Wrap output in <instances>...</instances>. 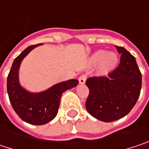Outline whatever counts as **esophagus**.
Listing matches in <instances>:
<instances>
[{
	"instance_id": "1",
	"label": "esophagus",
	"mask_w": 149,
	"mask_h": 149,
	"mask_svg": "<svg viewBox=\"0 0 149 149\" xmlns=\"http://www.w3.org/2000/svg\"><path fill=\"white\" fill-rule=\"evenodd\" d=\"M86 78H87V75L82 74L80 77H79L78 81H79V83H80L81 84H84L85 83V81H86Z\"/></svg>"
}]
</instances>
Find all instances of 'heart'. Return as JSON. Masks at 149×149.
<instances>
[{"label": "heart", "mask_w": 149, "mask_h": 149, "mask_svg": "<svg viewBox=\"0 0 149 149\" xmlns=\"http://www.w3.org/2000/svg\"><path fill=\"white\" fill-rule=\"evenodd\" d=\"M92 61L94 64L101 62V69L104 72H108L116 65L117 57L113 52H107L106 51L100 50L93 55Z\"/></svg>", "instance_id": "1"}]
</instances>
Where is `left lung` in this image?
Listing matches in <instances>:
<instances>
[{"instance_id": "obj_1", "label": "left lung", "mask_w": 149, "mask_h": 149, "mask_svg": "<svg viewBox=\"0 0 149 149\" xmlns=\"http://www.w3.org/2000/svg\"><path fill=\"white\" fill-rule=\"evenodd\" d=\"M116 47L121 53L118 66L108 76H94L85 82L90 91L85 103L87 111L106 123L128 115L141 89V73L134 57L124 47Z\"/></svg>"}]
</instances>
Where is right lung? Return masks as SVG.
<instances>
[{"instance_id": "1", "label": "right lung", "mask_w": 149, "mask_h": 149, "mask_svg": "<svg viewBox=\"0 0 149 149\" xmlns=\"http://www.w3.org/2000/svg\"><path fill=\"white\" fill-rule=\"evenodd\" d=\"M40 45L41 44L28 46L15 58L7 80L8 97L16 114L21 120L34 125H43L51 122L58 113L63 92L77 86L78 84L77 79H71L37 94L30 93L23 89L18 80L19 64L31 50Z\"/></svg>"}]
</instances>
